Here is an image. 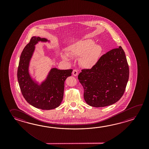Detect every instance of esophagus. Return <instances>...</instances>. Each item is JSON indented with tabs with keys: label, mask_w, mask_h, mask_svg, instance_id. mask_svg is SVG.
I'll return each instance as SVG.
<instances>
[{
	"label": "esophagus",
	"mask_w": 149,
	"mask_h": 149,
	"mask_svg": "<svg viewBox=\"0 0 149 149\" xmlns=\"http://www.w3.org/2000/svg\"><path fill=\"white\" fill-rule=\"evenodd\" d=\"M72 74H73L74 76H78V72L77 70H73Z\"/></svg>",
	"instance_id": "34e87169"
}]
</instances>
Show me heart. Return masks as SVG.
<instances>
[{
  "label": "heart",
  "instance_id": "1",
  "mask_svg": "<svg viewBox=\"0 0 149 149\" xmlns=\"http://www.w3.org/2000/svg\"><path fill=\"white\" fill-rule=\"evenodd\" d=\"M102 51L101 46L95 43L92 39H85L76 41L70 45L67 53H61L62 58L70 60V56L79 57V63L81 66L91 69L97 62Z\"/></svg>",
  "mask_w": 149,
  "mask_h": 149
}]
</instances>
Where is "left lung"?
I'll use <instances>...</instances> for the list:
<instances>
[{
	"label": "left lung",
	"instance_id": "obj_1",
	"mask_svg": "<svg viewBox=\"0 0 149 149\" xmlns=\"http://www.w3.org/2000/svg\"><path fill=\"white\" fill-rule=\"evenodd\" d=\"M129 67L121 46L102 55L91 69L78 75L84 89L86 102L93 107H104L118 101L124 94L129 79Z\"/></svg>",
	"mask_w": 149,
	"mask_h": 149
}]
</instances>
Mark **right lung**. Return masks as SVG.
Returning <instances> with one entry per match:
<instances>
[{"instance_id":"add662e5","label":"right lung","mask_w":149,"mask_h":149,"mask_svg":"<svg viewBox=\"0 0 149 149\" xmlns=\"http://www.w3.org/2000/svg\"><path fill=\"white\" fill-rule=\"evenodd\" d=\"M39 42H48L46 38L32 37L23 49L19 58L17 80L21 91L26 102L37 109L52 110L60 106L63 98L64 81L71 76L73 70H60L52 68L46 78L39 83L29 71L30 64Z\"/></svg>"}]
</instances>
